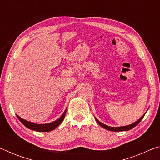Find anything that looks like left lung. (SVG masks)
<instances>
[{
    "label": "left lung",
    "mask_w": 160,
    "mask_h": 160,
    "mask_svg": "<svg viewBox=\"0 0 160 160\" xmlns=\"http://www.w3.org/2000/svg\"><path fill=\"white\" fill-rule=\"evenodd\" d=\"M146 113H145L144 114H143L141 117H140L138 120H137L135 122L132 123V124H130V125H128V126H119V127H112V126H107L105 125V124H104L102 122H100V121L97 119V118H95V120L97 122V123L99 124V125L100 126H102V128H104L105 129L107 130H109V131H114V132H118V131H129V130H131L132 128H133L135 126H136L138 124L140 121L142 120V119L143 118V117H144V116L145 114Z\"/></svg>",
    "instance_id": "8db88e82"
}]
</instances>
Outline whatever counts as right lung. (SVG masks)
<instances>
[{
    "mask_svg": "<svg viewBox=\"0 0 160 160\" xmlns=\"http://www.w3.org/2000/svg\"><path fill=\"white\" fill-rule=\"evenodd\" d=\"M66 109L64 111L63 114H62L61 117L58 118L57 120L54 121L53 122H51V123H43V124H39V123L30 122V121H28L27 120H25V119L22 118L18 114H16V116H17V117L18 118L19 120H20V122L22 123L24 126H26L28 128L31 129L32 131H35L38 132H48V131H53V130L56 128L62 122H63V119L65 118V116H66Z\"/></svg>",
    "mask_w": 160,
    "mask_h": 160,
    "instance_id": "add662e5",
    "label": "right lung"
}]
</instances>
